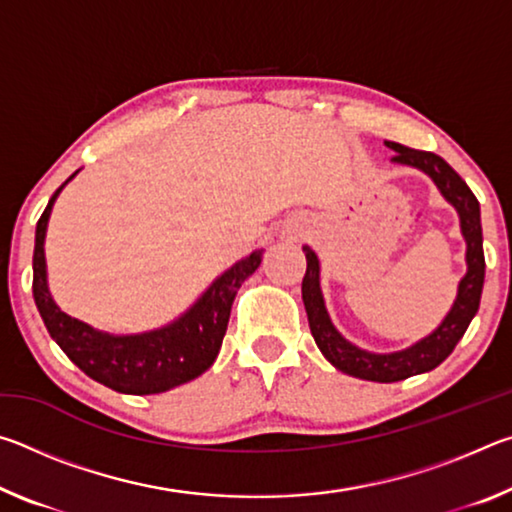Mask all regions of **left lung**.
I'll list each match as a JSON object with an SVG mask.
<instances>
[{
	"mask_svg": "<svg viewBox=\"0 0 512 512\" xmlns=\"http://www.w3.org/2000/svg\"><path fill=\"white\" fill-rule=\"evenodd\" d=\"M388 149L395 151L391 162L404 164L427 173L443 194L445 201L454 207L461 221V235L465 239V264L467 273L458 282L456 300L452 309L447 311L436 329L424 339L397 352H370L359 345L350 343L334 327L332 318L327 314L323 291H320V259L309 246H302L307 257V273L302 277V302H305L309 329L314 334V341L323 357L332 363L336 370L345 375L379 381V384H391L406 377L422 375L436 366H440L456 343L463 339L467 325L479 311L483 277H485V257H483V232H481V207L472 189L465 185V180L449 167V164L436 153L415 151L409 146L397 142H384Z\"/></svg>",
	"mask_w": 512,
	"mask_h": 512,
	"instance_id": "obj_1",
	"label": "left lung"
}]
</instances>
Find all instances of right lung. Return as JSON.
<instances>
[{
    "mask_svg": "<svg viewBox=\"0 0 512 512\" xmlns=\"http://www.w3.org/2000/svg\"><path fill=\"white\" fill-rule=\"evenodd\" d=\"M69 176L51 196L36 225L33 248V300L60 350L85 375L126 395H153L171 391L196 379L212 366L228 329L232 300L237 289L262 264L264 250H253L223 271L187 311L176 320L142 334H110L94 329L79 318L60 311L47 284L45 237L58 194L72 180Z\"/></svg>",
    "mask_w": 512,
    "mask_h": 512,
    "instance_id": "add662e5",
    "label": "right lung"
}]
</instances>
